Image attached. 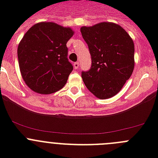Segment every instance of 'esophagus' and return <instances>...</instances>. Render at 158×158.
Wrapping results in <instances>:
<instances>
[{"label":"esophagus","instance_id":"obj_1","mask_svg":"<svg viewBox=\"0 0 158 158\" xmlns=\"http://www.w3.org/2000/svg\"><path fill=\"white\" fill-rule=\"evenodd\" d=\"M79 66H80V64H79V62H74V64H73V67H74L75 69H79Z\"/></svg>","mask_w":158,"mask_h":158}]
</instances>
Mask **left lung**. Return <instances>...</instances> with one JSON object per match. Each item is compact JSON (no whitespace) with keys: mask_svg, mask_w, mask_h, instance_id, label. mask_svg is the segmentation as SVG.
I'll return each instance as SVG.
<instances>
[{"mask_svg":"<svg viewBox=\"0 0 158 158\" xmlns=\"http://www.w3.org/2000/svg\"><path fill=\"white\" fill-rule=\"evenodd\" d=\"M81 32L92 58L91 68L81 73L84 83L99 99L111 98L133 73V40L122 27L109 22L82 27Z\"/></svg>","mask_w":158,"mask_h":158,"instance_id":"8db88e82","label":"left lung"}]
</instances>
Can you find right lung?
Returning a JSON list of instances; mask_svg holds the SVG:
<instances>
[{
  "label": "right lung",
  "instance_id": "right-lung-1",
  "mask_svg": "<svg viewBox=\"0 0 158 158\" xmlns=\"http://www.w3.org/2000/svg\"><path fill=\"white\" fill-rule=\"evenodd\" d=\"M73 35L69 27L51 22L36 23L26 32L17 55L22 77L31 90L51 94L66 84L73 69L66 47Z\"/></svg>",
  "mask_w": 158,
  "mask_h": 158
}]
</instances>
